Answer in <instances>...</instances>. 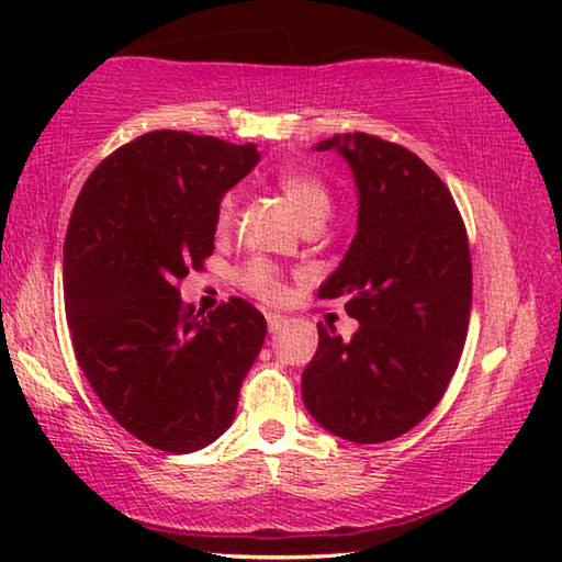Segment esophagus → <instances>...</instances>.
Returning a JSON list of instances; mask_svg holds the SVG:
<instances>
[{
	"instance_id": "esophagus-1",
	"label": "esophagus",
	"mask_w": 562,
	"mask_h": 562,
	"mask_svg": "<svg viewBox=\"0 0 562 562\" xmlns=\"http://www.w3.org/2000/svg\"><path fill=\"white\" fill-rule=\"evenodd\" d=\"M288 325V319H284L282 315H278V312H268V329L270 335H278V331Z\"/></svg>"
}]
</instances>
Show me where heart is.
I'll return each instance as SVG.
<instances>
[{
  "label": "heart",
  "instance_id": "1",
  "mask_svg": "<svg viewBox=\"0 0 562 562\" xmlns=\"http://www.w3.org/2000/svg\"><path fill=\"white\" fill-rule=\"evenodd\" d=\"M278 188L284 195V201L290 203L294 215L302 221V225H307L312 221H325L329 215L331 195L325 186V180L312 173V170H304V168L282 170L278 176ZM235 217H237V193L231 190V193H225L221 198V205H217L215 227L221 233H227L235 225ZM237 282L243 284V290H247L265 302H280L284 297L282 270L265 258L247 260L243 268L237 270Z\"/></svg>",
  "mask_w": 562,
  "mask_h": 562
}]
</instances>
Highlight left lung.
Instances as JSON below:
<instances>
[{
	"label": "left lung",
	"instance_id": "8db88e82",
	"mask_svg": "<svg viewBox=\"0 0 562 562\" xmlns=\"http://www.w3.org/2000/svg\"><path fill=\"white\" fill-rule=\"evenodd\" d=\"M359 193L357 235L319 300H345L351 339L317 325L302 372L307 412L355 443L392 441L431 414L459 367L471 317V252L443 180L412 150L369 133H335Z\"/></svg>",
	"mask_w": 562,
	"mask_h": 562
}]
</instances>
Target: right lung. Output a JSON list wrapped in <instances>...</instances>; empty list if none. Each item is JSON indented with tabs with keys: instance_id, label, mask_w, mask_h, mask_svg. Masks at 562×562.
Returning a JSON list of instances; mask_svg holds the SVG:
<instances>
[{
	"instance_id": "1",
	"label": "right lung",
	"mask_w": 562,
	"mask_h": 562,
	"mask_svg": "<svg viewBox=\"0 0 562 562\" xmlns=\"http://www.w3.org/2000/svg\"><path fill=\"white\" fill-rule=\"evenodd\" d=\"M260 156L188 131H150L83 183L64 240L66 322L106 412L154 449L190 453L233 424L265 317L231 297L198 319L178 284L213 255L223 193Z\"/></svg>"
}]
</instances>
